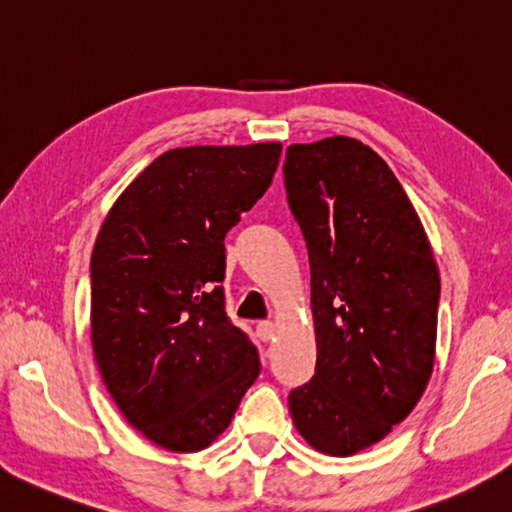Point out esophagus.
Returning <instances> with one entry per match:
<instances>
[{
  "label": "esophagus",
  "mask_w": 512,
  "mask_h": 512,
  "mask_svg": "<svg viewBox=\"0 0 512 512\" xmlns=\"http://www.w3.org/2000/svg\"><path fill=\"white\" fill-rule=\"evenodd\" d=\"M257 335H259V339H262V342H270V339L275 337V324H270V322L257 324Z\"/></svg>",
  "instance_id": "1"
}]
</instances>
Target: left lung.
<instances>
[{
  "label": "left lung",
  "mask_w": 512,
  "mask_h": 512,
  "mask_svg": "<svg viewBox=\"0 0 512 512\" xmlns=\"http://www.w3.org/2000/svg\"><path fill=\"white\" fill-rule=\"evenodd\" d=\"M288 204L310 262L317 366L288 395L293 424L348 457L404 422L435 364L439 270L393 170L359 139L286 148Z\"/></svg>",
  "instance_id": "8db88e82"
}]
</instances>
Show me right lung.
Returning <instances> with one entry per match:
<instances>
[{
	"label": "right lung",
	"mask_w": 512,
	"mask_h": 512,
	"mask_svg": "<svg viewBox=\"0 0 512 512\" xmlns=\"http://www.w3.org/2000/svg\"><path fill=\"white\" fill-rule=\"evenodd\" d=\"M282 144L186 146L122 195L90 257V339L126 422L170 453L204 450L259 375L224 310V237L273 182Z\"/></svg>",
	"instance_id": "1"
}]
</instances>
